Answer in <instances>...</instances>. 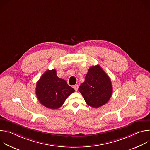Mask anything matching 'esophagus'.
Masks as SVG:
<instances>
[{
	"label": "esophagus",
	"instance_id": "34e87169",
	"mask_svg": "<svg viewBox=\"0 0 150 150\" xmlns=\"http://www.w3.org/2000/svg\"><path fill=\"white\" fill-rule=\"evenodd\" d=\"M73 88L75 89V91H78V84H76V85H74L73 86Z\"/></svg>",
	"mask_w": 150,
	"mask_h": 150
}]
</instances>
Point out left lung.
I'll use <instances>...</instances> for the list:
<instances>
[{
	"mask_svg": "<svg viewBox=\"0 0 150 150\" xmlns=\"http://www.w3.org/2000/svg\"><path fill=\"white\" fill-rule=\"evenodd\" d=\"M109 76L100 65L91 67L78 90L86 103L98 108L109 101L113 93Z\"/></svg>",
	"mask_w": 150,
	"mask_h": 150,
	"instance_id": "1",
	"label": "left lung"
}]
</instances>
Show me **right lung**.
I'll use <instances>...</instances> for the list:
<instances>
[{
    "label": "right lung",
    "instance_id": "right-lung-1",
    "mask_svg": "<svg viewBox=\"0 0 150 150\" xmlns=\"http://www.w3.org/2000/svg\"><path fill=\"white\" fill-rule=\"evenodd\" d=\"M75 90L65 80L59 78L53 69L46 71L38 81L35 93L41 104L50 109H57Z\"/></svg>",
    "mask_w": 150,
    "mask_h": 150
}]
</instances>
